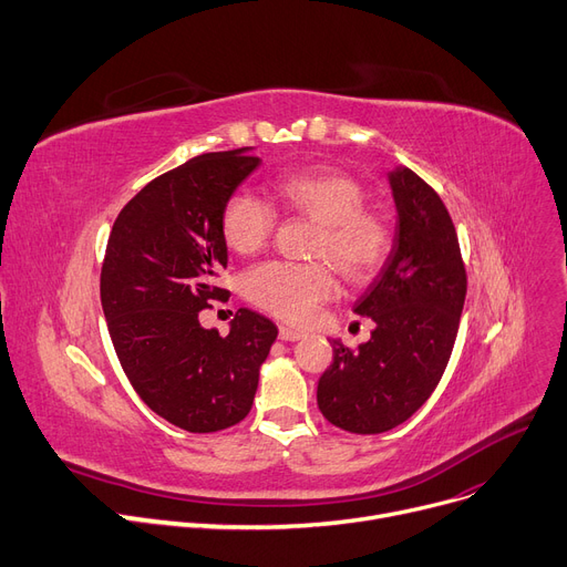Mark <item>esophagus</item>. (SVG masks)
Segmentation results:
<instances>
[{"label":"esophagus","mask_w":567,"mask_h":567,"mask_svg":"<svg viewBox=\"0 0 567 567\" xmlns=\"http://www.w3.org/2000/svg\"><path fill=\"white\" fill-rule=\"evenodd\" d=\"M306 332L300 330H293L289 326H280V339H285V342H298V339H303Z\"/></svg>","instance_id":"34e87169"}]
</instances>
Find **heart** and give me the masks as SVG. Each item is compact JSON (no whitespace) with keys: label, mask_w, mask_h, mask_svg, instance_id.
<instances>
[{"label":"heart","mask_w":567,"mask_h":567,"mask_svg":"<svg viewBox=\"0 0 567 567\" xmlns=\"http://www.w3.org/2000/svg\"><path fill=\"white\" fill-rule=\"evenodd\" d=\"M280 205L319 225L312 255L328 259L349 282H367L383 269L392 250V230L383 214L364 207V186L334 168L296 171L278 179ZM276 209L250 192H237L223 207L220 233L237 255H252L269 244ZM246 296L261 310L303 323L334 293L328 264L264 261L246 276Z\"/></svg>","instance_id":"b5f03b06"}]
</instances>
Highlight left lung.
Returning <instances> with one entry per match:
<instances>
[{
	"label": "left lung",
	"instance_id": "8db88e82",
	"mask_svg": "<svg viewBox=\"0 0 567 567\" xmlns=\"http://www.w3.org/2000/svg\"><path fill=\"white\" fill-rule=\"evenodd\" d=\"M396 237L381 274L355 300L369 342L332 339V364L317 388L323 417L358 435L385 433L417 412L454 351L467 276L458 235L433 188L405 166L388 173Z\"/></svg>",
	"mask_w": 567,
	"mask_h": 567
}]
</instances>
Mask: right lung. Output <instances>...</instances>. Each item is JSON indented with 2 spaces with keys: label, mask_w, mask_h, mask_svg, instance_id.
Masks as SVG:
<instances>
[{
  "label": "right lung",
  "mask_w": 567,
  "mask_h": 567,
  "mask_svg": "<svg viewBox=\"0 0 567 567\" xmlns=\"http://www.w3.org/2000/svg\"><path fill=\"white\" fill-rule=\"evenodd\" d=\"M252 147L207 153L159 175L113 223L100 298L113 349L141 401L188 433L239 424L278 328L241 308L220 337L200 310L223 296L225 203L261 164Z\"/></svg>",
  "instance_id": "add662e5"
}]
</instances>
